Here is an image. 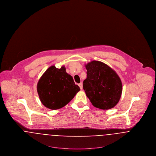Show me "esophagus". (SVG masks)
Here are the masks:
<instances>
[{
	"label": "esophagus",
	"mask_w": 156,
	"mask_h": 156,
	"mask_svg": "<svg viewBox=\"0 0 156 156\" xmlns=\"http://www.w3.org/2000/svg\"><path fill=\"white\" fill-rule=\"evenodd\" d=\"M78 85H79V87H80V89L82 90H83V83H80L78 84Z\"/></svg>",
	"instance_id": "1"
}]
</instances>
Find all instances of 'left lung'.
Wrapping results in <instances>:
<instances>
[{"mask_svg":"<svg viewBox=\"0 0 156 156\" xmlns=\"http://www.w3.org/2000/svg\"><path fill=\"white\" fill-rule=\"evenodd\" d=\"M87 77L83 88L92 104L101 110H109L119 102L122 83L119 76L107 65L92 61L85 65Z\"/></svg>","mask_w":156,"mask_h":156,"instance_id":"1","label":"left lung"}]
</instances>
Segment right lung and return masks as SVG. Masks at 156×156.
Returning <instances> with one entry per match:
<instances>
[{
	"label": "right lung",
	"instance_id": "right-lung-1",
	"mask_svg": "<svg viewBox=\"0 0 156 156\" xmlns=\"http://www.w3.org/2000/svg\"><path fill=\"white\" fill-rule=\"evenodd\" d=\"M80 91L73 78L66 73L64 66L60 69L51 66L40 78L37 91L42 104L49 109L62 108Z\"/></svg>",
	"mask_w": 156,
	"mask_h": 156
}]
</instances>
